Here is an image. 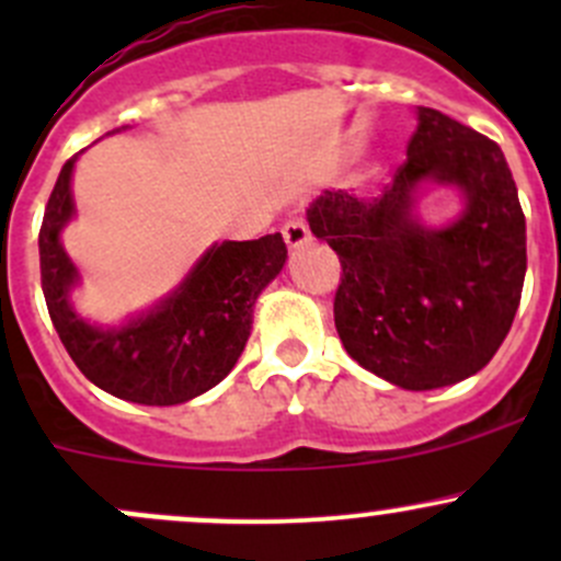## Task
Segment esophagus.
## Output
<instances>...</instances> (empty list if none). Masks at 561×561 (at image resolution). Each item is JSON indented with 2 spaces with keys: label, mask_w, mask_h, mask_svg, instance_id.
I'll return each instance as SVG.
<instances>
[{
  "label": "esophagus",
  "mask_w": 561,
  "mask_h": 561,
  "mask_svg": "<svg viewBox=\"0 0 561 561\" xmlns=\"http://www.w3.org/2000/svg\"><path fill=\"white\" fill-rule=\"evenodd\" d=\"M282 236H285V244L290 249H298L312 241V233H309L304 219H287V222L282 225Z\"/></svg>",
  "instance_id": "1"
}]
</instances>
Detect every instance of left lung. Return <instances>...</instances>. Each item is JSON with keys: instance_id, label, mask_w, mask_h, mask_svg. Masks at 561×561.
I'll return each mask as SVG.
<instances>
[{"instance_id": "left-lung-1", "label": "left lung", "mask_w": 561, "mask_h": 561, "mask_svg": "<svg viewBox=\"0 0 561 561\" xmlns=\"http://www.w3.org/2000/svg\"><path fill=\"white\" fill-rule=\"evenodd\" d=\"M456 183L468 208L426 231L409 217L421 180ZM309 228L342 263L333 320L364 369L407 390L454 386L483 369L516 317L526 222L500 146L434 107H417L407 160L380 197L325 192Z\"/></svg>"}]
</instances>
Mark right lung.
<instances>
[{"mask_svg": "<svg viewBox=\"0 0 561 561\" xmlns=\"http://www.w3.org/2000/svg\"><path fill=\"white\" fill-rule=\"evenodd\" d=\"M72 165L76 157L61 168L39 228V279L61 344L87 380L124 401L171 407L206 393L239 360L254 301L285 265V241L274 233L211 247L154 312L100 331L72 312L78 271L59 244V230L72 217Z\"/></svg>", "mask_w": 561, "mask_h": 561, "instance_id": "right-lung-1", "label": "right lung"}]
</instances>
